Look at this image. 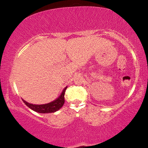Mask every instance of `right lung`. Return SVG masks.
<instances>
[{
    "instance_id": "right-lung-1",
    "label": "right lung",
    "mask_w": 148,
    "mask_h": 148,
    "mask_svg": "<svg viewBox=\"0 0 148 148\" xmlns=\"http://www.w3.org/2000/svg\"><path fill=\"white\" fill-rule=\"evenodd\" d=\"M67 87H65L62 90V93L56 99L51 102L45 103V104H33V103H30L25 100H23V103L26 105L27 106L29 107L30 109L33 111L37 112L40 113H54V112L58 111L60 108H61L63 106L64 103V92H65Z\"/></svg>"
}]
</instances>
